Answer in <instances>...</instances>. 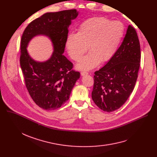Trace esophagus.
<instances>
[{"mask_svg":"<svg viewBox=\"0 0 157 157\" xmlns=\"http://www.w3.org/2000/svg\"><path fill=\"white\" fill-rule=\"evenodd\" d=\"M88 73L87 72H85V71H83V72H81V75L82 76H85V75H88Z\"/></svg>","mask_w":157,"mask_h":157,"instance_id":"1","label":"esophagus"}]
</instances>
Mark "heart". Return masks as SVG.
<instances>
[{"label": "heart", "instance_id": "heart-1", "mask_svg": "<svg viewBox=\"0 0 157 157\" xmlns=\"http://www.w3.org/2000/svg\"><path fill=\"white\" fill-rule=\"evenodd\" d=\"M125 34V26L120 21L105 17L89 18L80 24L76 34L69 35L65 47L71 59L79 62L88 48L90 52L77 65L80 70L92 69L102 62L111 60Z\"/></svg>", "mask_w": 157, "mask_h": 157}]
</instances>
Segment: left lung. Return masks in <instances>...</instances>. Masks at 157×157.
<instances>
[{"label":"left lung","instance_id":"1","mask_svg":"<svg viewBox=\"0 0 157 157\" xmlns=\"http://www.w3.org/2000/svg\"><path fill=\"white\" fill-rule=\"evenodd\" d=\"M141 62L135 29L128 25L121 46L102 68L95 72L92 100L101 109L113 112L125 104L134 88Z\"/></svg>","mask_w":157,"mask_h":157}]
</instances>
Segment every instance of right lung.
<instances>
[{"label": "right lung", "mask_w": 157, "mask_h": 157, "mask_svg": "<svg viewBox=\"0 0 157 157\" xmlns=\"http://www.w3.org/2000/svg\"><path fill=\"white\" fill-rule=\"evenodd\" d=\"M78 15L76 10L46 13L33 20L25 29L21 39L20 66L28 92L40 108L50 111L60 108L69 100L80 73L63 55L68 28ZM39 35L48 36L54 51L51 59L40 63L29 56L26 47Z\"/></svg>", "instance_id": "add662e5"}]
</instances>
